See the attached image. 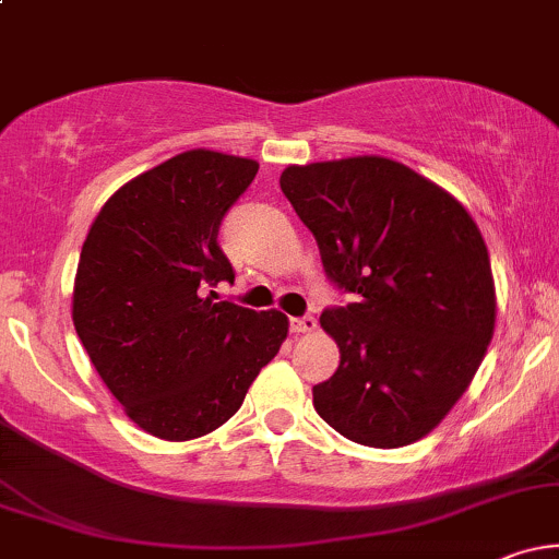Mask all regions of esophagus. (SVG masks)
Returning a JSON list of instances; mask_svg holds the SVG:
<instances>
[{"label":"esophagus","instance_id":"34e87169","mask_svg":"<svg viewBox=\"0 0 559 559\" xmlns=\"http://www.w3.org/2000/svg\"><path fill=\"white\" fill-rule=\"evenodd\" d=\"M288 325H292V333H312L318 329V320L316 318H292L288 320Z\"/></svg>","mask_w":559,"mask_h":559}]
</instances>
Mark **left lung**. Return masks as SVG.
Returning <instances> with one entry per match:
<instances>
[{
	"instance_id": "left-lung-1",
	"label": "left lung",
	"mask_w": 559,
	"mask_h": 559,
	"mask_svg": "<svg viewBox=\"0 0 559 559\" xmlns=\"http://www.w3.org/2000/svg\"><path fill=\"white\" fill-rule=\"evenodd\" d=\"M281 191L355 305L320 316L336 342L318 415L362 447L423 439L471 386L493 336L497 288L480 228L439 183L362 155L288 165Z\"/></svg>"
}]
</instances>
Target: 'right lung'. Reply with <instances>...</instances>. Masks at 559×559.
<instances>
[{
	"instance_id": "1",
	"label": "right lung",
	"mask_w": 559,
	"mask_h": 559,
	"mask_svg": "<svg viewBox=\"0 0 559 559\" xmlns=\"http://www.w3.org/2000/svg\"><path fill=\"white\" fill-rule=\"evenodd\" d=\"M258 159L189 150L120 186L83 241L73 325L141 431L191 441L221 428L288 336L281 310L215 301L234 281L217 247Z\"/></svg>"
}]
</instances>
